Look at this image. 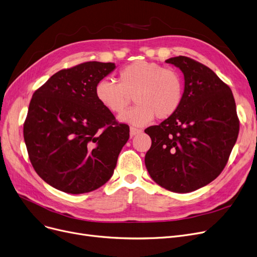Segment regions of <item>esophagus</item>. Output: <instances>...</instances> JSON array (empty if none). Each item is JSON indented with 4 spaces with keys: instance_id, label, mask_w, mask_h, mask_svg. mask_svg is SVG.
<instances>
[{
    "instance_id": "1",
    "label": "esophagus",
    "mask_w": 257,
    "mask_h": 257,
    "mask_svg": "<svg viewBox=\"0 0 257 257\" xmlns=\"http://www.w3.org/2000/svg\"><path fill=\"white\" fill-rule=\"evenodd\" d=\"M142 132L141 129L139 128H136V127H130V137H135L137 135H140V133Z\"/></svg>"
}]
</instances>
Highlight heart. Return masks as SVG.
<instances>
[{"label": "heart", "instance_id": "heart-1", "mask_svg": "<svg viewBox=\"0 0 257 257\" xmlns=\"http://www.w3.org/2000/svg\"><path fill=\"white\" fill-rule=\"evenodd\" d=\"M185 84L182 74L154 62L136 61L119 70L118 82L98 81L94 88L97 102L110 113L121 114L135 95L137 106L119 119L144 126L155 115L160 119L172 116L184 101Z\"/></svg>", "mask_w": 257, "mask_h": 257}]
</instances>
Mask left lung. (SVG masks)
I'll list each match as a JSON object with an SVG mask.
<instances>
[{
    "mask_svg": "<svg viewBox=\"0 0 257 257\" xmlns=\"http://www.w3.org/2000/svg\"><path fill=\"white\" fill-rule=\"evenodd\" d=\"M166 63L184 73V101L172 116L145 130L152 141L145 165L152 180L167 190L192 192L224 170L239 119L230 87L209 67L183 55Z\"/></svg>",
    "mask_w": 257,
    "mask_h": 257,
    "instance_id": "left-lung-1",
    "label": "left lung"
}]
</instances>
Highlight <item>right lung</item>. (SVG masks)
Wrapping results in <instances>:
<instances>
[{
    "label": "right lung",
    "mask_w": 257,
    "mask_h": 257,
    "mask_svg": "<svg viewBox=\"0 0 257 257\" xmlns=\"http://www.w3.org/2000/svg\"><path fill=\"white\" fill-rule=\"evenodd\" d=\"M114 63L86 62L62 69L35 91L24 122L33 169L60 191L95 190L112 176L129 126L97 102L94 88Z\"/></svg>",
    "instance_id": "right-lung-1"
}]
</instances>
